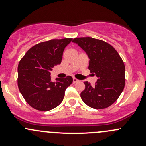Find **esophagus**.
<instances>
[{
    "label": "esophagus",
    "instance_id": "1",
    "mask_svg": "<svg viewBox=\"0 0 146 146\" xmlns=\"http://www.w3.org/2000/svg\"><path fill=\"white\" fill-rule=\"evenodd\" d=\"M73 83H75V82H78V79H76V78H73Z\"/></svg>",
    "mask_w": 146,
    "mask_h": 146
}]
</instances>
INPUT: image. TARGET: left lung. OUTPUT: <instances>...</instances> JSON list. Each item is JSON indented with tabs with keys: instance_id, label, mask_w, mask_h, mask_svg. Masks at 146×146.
I'll use <instances>...</instances> for the list:
<instances>
[{
	"instance_id": "1",
	"label": "left lung",
	"mask_w": 146,
	"mask_h": 146,
	"mask_svg": "<svg viewBox=\"0 0 146 146\" xmlns=\"http://www.w3.org/2000/svg\"><path fill=\"white\" fill-rule=\"evenodd\" d=\"M73 42L89 57L88 68L98 78L95 87L84 82L82 101L97 110L107 108L117 101L125 85V66L115 48L107 42L92 37L75 38Z\"/></svg>"
}]
</instances>
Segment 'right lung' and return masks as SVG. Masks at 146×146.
<instances>
[{"mask_svg": "<svg viewBox=\"0 0 146 146\" xmlns=\"http://www.w3.org/2000/svg\"><path fill=\"white\" fill-rule=\"evenodd\" d=\"M72 39H51L37 44L27 51L17 67V85L28 104L39 111H49L62 102L66 89L73 82L71 76L56 78L51 70L61 64L63 53Z\"/></svg>", "mask_w": 146, "mask_h": 146, "instance_id": "right-lung-1", "label": "right lung"}]
</instances>
